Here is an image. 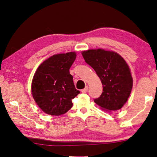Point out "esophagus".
I'll use <instances>...</instances> for the list:
<instances>
[{
	"label": "esophagus",
	"mask_w": 157,
	"mask_h": 157,
	"mask_svg": "<svg viewBox=\"0 0 157 157\" xmlns=\"http://www.w3.org/2000/svg\"><path fill=\"white\" fill-rule=\"evenodd\" d=\"M87 91H88V86H86V87L84 88V89L82 90V93H86Z\"/></svg>",
	"instance_id": "esophagus-1"
}]
</instances>
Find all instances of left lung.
Masks as SVG:
<instances>
[{
    "label": "left lung",
    "instance_id": "obj_1",
    "mask_svg": "<svg viewBox=\"0 0 157 157\" xmlns=\"http://www.w3.org/2000/svg\"><path fill=\"white\" fill-rule=\"evenodd\" d=\"M88 64L100 79L103 92L94 101L105 110L115 111L124 106L132 91L133 79L129 66L119 53L103 49L82 52Z\"/></svg>",
    "mask_w": 157,
    "mask_h": 157
}]
</instances>
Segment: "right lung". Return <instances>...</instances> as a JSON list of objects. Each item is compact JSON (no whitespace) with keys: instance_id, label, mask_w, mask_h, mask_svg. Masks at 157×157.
I'll list each match as a JSON object with an SVG mask.
<instances>
[{"instance_id":"right-lung-1","label":"right lung","mask_w":157,"mask_h":157,"mask_svg":"<svg viewBox=\"0 0 157 157\" xmlns=\"http://www.w3.org/2000/svg\"><path fill=\"white\" fill-rule=\"evenodd\" d=\"M76 56L75 51L56 54L41 63L34 73L31 95L46 114L64 115L72 107V99L79 93L69 73Z\"/></svg>"}]
</instances>
